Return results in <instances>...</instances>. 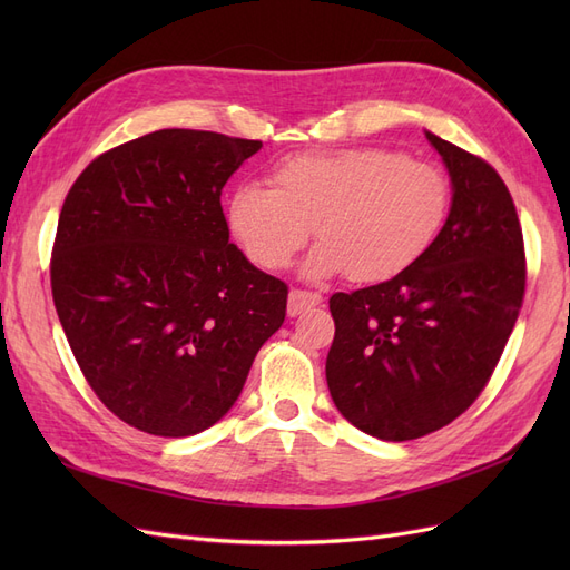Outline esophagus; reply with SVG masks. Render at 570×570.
I'll return each mask as SVG.
<instances>
[{"mask_svg": "<svg viewBox=\"0 0 570 570\" xmlns=\"http://www.w3.org/2000/svg\"><path fill=\"white\" fill-rule=\"evenodd\" d=\"M323 302L318 292H308V289H292L289 299H287V314L289 316H299L306 308H314Z\"/></svg>", "mask_w": 570, "mask_h": 570, "instance_id": "34e87169", "label": "esophagus"}]
</instances>
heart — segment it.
<instances>
[{
    "instance_id": "heart-1",
    "label": "heart",
    "mask_w": 570,
    "mask_h": 570,
    "mask_svg": "<svg viewBox=\"0 0 570 570\" xmlns=\"http://www.w3.org/2000/svg\"><path fill=\"white\" fill-rule=\"evenodd\" d=\"M452 187L433 164L361 147L299 154L271 174V189L243 185L228 199V226L256 266L281 271L318 239L306 262L314 278L344 271L354 283L404 273L435 243Z\"/></svg>"
}]
</instances>
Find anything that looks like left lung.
I'll return each instance as SVG.
<instances>
[{
    "mask_svg": "<svg viewBox=\"0 0 570 570\" xmlns=\"http://www.w3.org/2000/svg\"><path fill=\"white\" fill-rule=\"evenodd\" d=\"M452 178L435 243L392 281L335 292L325 377L366 435L416 440L485 390L525 295V247L509 187L475 154L425 132Z\"/></svg>",
    "mask_w": 570,
    "mask_h": 570,
    "instance_id": "1",
    "label": "left lung"
}]
</instances>
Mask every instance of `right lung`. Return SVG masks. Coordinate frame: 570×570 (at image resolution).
<instances>
[{
    "label": "right lung",
    "instance_id": "right-lung-1",
    "mask_svg": "<svg viewBox=\"0 0 570 570\" xmlns=\"http://www.w3.org/2000/svg\"><path fill=\"white\" fill-rule=\"evenodd\" d=\"M262 140L166 128L118 145L63 199L51 297L85 381L159 438L220 421L287 312V285L230 243L223 185Z\"/></svg>",
    "mask_w": 570,
    "mask_h": 570
}]
</instances>
